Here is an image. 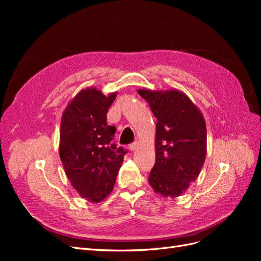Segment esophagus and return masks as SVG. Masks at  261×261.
<instances>
[{
  "label": "esophagus",
  "instance_id": "1",
  "mask_svg": "<svg viewBox=\"0 0 261 261\" xmlns=\"http://www.w3.org/2000/svg\"><path fill=\"white\" fill-rule=\"evenodd\" d=\"M128 148H129V150H132V151H134V150H135V149L137 148V143H136V141H135V143H133V144H130Z\"/></svg>",
  "mask_w": 261,
  "mask_h": 261
}]
</instances>
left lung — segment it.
Returning <instances> with one entry per match:
<instances>
[{"label":"left lung","instance_id":"1","mask_svg":"<svg viewBox=\"0 0 261 261\" xmlns=\"http://www.w3.org/2000/svg\"><path fill=\"white\" fill-rule=\"evenodd\" d=\"M138 93L156 117L155 162L149 184L163 197H177L199 175L207 153L203 116L187 96L177 90Z\"/></svg>","mask_w":261,"mask_h":261}]
</instances>
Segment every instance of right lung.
Masks as SVG:
<instances>
[{
    "label": "right lung",
    "instance_id": "add662e5",
    "mask_svg": "<svg viewBox=\"0 0 261 261\" xmlns=\"http://www.w3.org/2000/svg\"><path fill=\"white\" fill-rule=\"evenodd\" d=\"M116 93L82 90L63 113L60 158L70 183L83 198L99 202L111 193L127 150L113 143L116 128L107 113Z\"/></svg>",
    "mask_w": 261,
    "mask_h": 261
}]
</instances>
